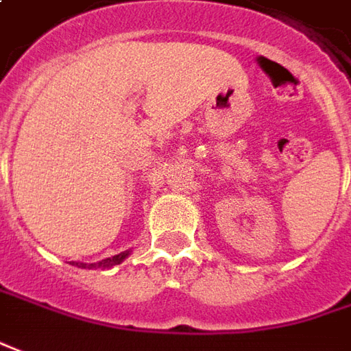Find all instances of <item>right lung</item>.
<instances>
[{
  "mask_svg": "<svg viewBox=\"0 0 351 351\" xmlns=\"http://www.w3.org/2000/svg\"><path fill=\"white\" fill-rule=\"evenodd\" d=\"M130 252H132V250H125V252H121V254H117V256L101 259L99 263H90V265H88V263H75V261H73V265L82 267V269H94V267H99V269H111V267H115V265H119V263H123L126 257L130 256Z\"/></svg>",
  "mask_w": 351,
  "mask_h": 351,
  "instance_id": "1",
  "label": "right lung"
}]
</instances>
